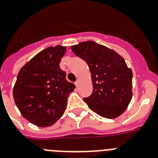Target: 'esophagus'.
Instances as JSON below:
<instances>
[{
    "mask_svg": "<svg viewBox=\"0 0 158 158\" xmlns=\"http://www.w3.org/2000/svg\"><path fill=\"white\" fill-rule=\"evenodd\" d=\"M79 83H80V80H79V79H77V81L75 83V86H76V87H78V86H79Z\"/></svg>",
    "mask_w": 158,
    "mask_h": 158,
    "instance_id": "obj_1",
    "label": "esophagus"
}]
</instances>
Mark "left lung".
<instances>
[{
  "instance_id": "left-lung-1",
  "label": "left lung",
  "mask_w": 158,
  "mask_h": 158,
  "mask_svg": "<svg viewBox=\"0 0 158 158\" xmlns=\"http://www.w3.org/2000/svg\"><path fill=\"white\" fill-rule=\"evenodd\" d=\"M88 65L93 92L83 99L102 117L114 119L127 109L132 96V71L123 57L103 45L87 41L71 47Z\"/></svg>"
}]
</instances>
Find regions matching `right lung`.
<instances>
[{"label":"right lung","mask_w":158,"mask_h":158,"mask_svg":"<svg viewBox=\"0 0 158 158\" xmlns=\"http://www.w3.org/2000/svg\"><path fill=\"white\" fill-rule=\"evenodd\" d=\"M67 47H47L24 65L13 90L24 118L41 128L51 126L64 113L69 94L75 88L59 67Z\"/></svg>","instance_id":"1"}]
</instances>
